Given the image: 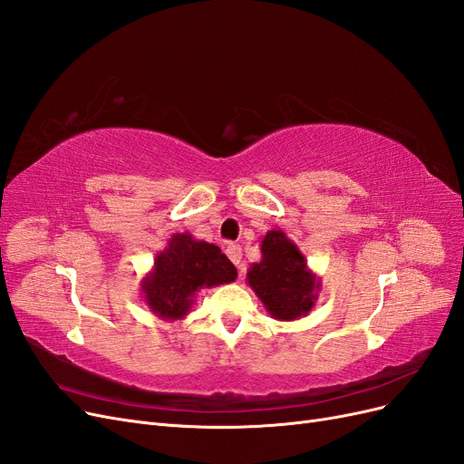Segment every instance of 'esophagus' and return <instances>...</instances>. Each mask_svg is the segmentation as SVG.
<instances>
[{"instance_id": "1", "label": "esophagus", "mask_w": 464, "mask_h": 464, "mask_svg": "<svg viewBox=\"0 0 464 464\" xmlns=\"http://www.w3.org/2000/svg\"><path fill=\"white\" fill-rule=\"evenodd\" d=\"M227 255L230 257V261L242 270V247H239L237 244H228L227 246Z\"/></svg>"}]
</instances>
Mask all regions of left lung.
Instances as JSON below:
<instances>
[{
	"label": "left lung",
	"instance_id": "obj_1",
	"mask_svg": "<svg viewBox=\"0 0 464 464\" xmlns=\"http://www.w3.org/2000/svg\"><path fill=\"white\" fill-rule=\"evenodd\" d=\"M246 280L266 313L284 323L309 314L323 285L305 255L276 228L261 237V261L249 265Z\"/></svg>",
	"mask_w": 464,
	"mask_h": 464
}]
</instances>
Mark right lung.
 <instances>
[{"label": "right lung", "instance_id": "add662e5", "mask_svg": "<svg viewBox=\"0 0 464 464\" xmlns=\"http://www.w3.org/2000/svg\"><path fill=\"white\" fill-rule=\"evenodd\" d=\"M236 278L237 270L220 247L180 232L157 251L151 270L140 282V292L153 314L174 323L189 314L203 287L230 284Z\"/></svg>", "mask_w": 464, "mask_h": 464}]
</instances>
